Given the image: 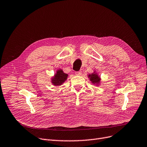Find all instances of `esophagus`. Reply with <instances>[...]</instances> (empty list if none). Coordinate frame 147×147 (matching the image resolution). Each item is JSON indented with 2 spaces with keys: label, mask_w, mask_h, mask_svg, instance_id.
Returning <instances> with one entry per match:
<instances>
[{
  "label": "esophagus",
  "mask_w": 147,
  "mask_h": 147,
  "mask_svg": "<svg viewBox=\"0 0 147 147\" xmlns=\"http://www.w3.org/2000/svg\"><path fill=\"white\" fill-rule=\"evenodd\" d=\"M75 74H76V75H78V76L81 75L82 74V71L80 70V71H76Z\"/></svg>",
  "instance_id": "esophagus-1"
}]
</instances>
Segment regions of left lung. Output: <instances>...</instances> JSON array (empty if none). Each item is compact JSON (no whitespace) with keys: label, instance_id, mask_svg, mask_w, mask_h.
<instances>
[{"label":"left lung","instance_id":"left-lung-1","mask_svg":"<svg viewBox=\"0 0 147 147\" xmlns=\"http://www.w3.org/2000/svg\"><path fill=\"white\" fill-rule=\"evenodd\" d=\"M88 77L90 78V79L92 82V83L97 84L100 82V78L96 73H92L91 74H89Z\"/></svg>","mask_w":147,"mask_h":147}]
</instances>
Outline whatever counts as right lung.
<instances>
[{
    "instance_id": "obj_1",
    "label": "right lung",
    "mask_w": 147,
    "mask_h": 147,
    "mask_svg": "<svg viewBox=\"0 0 147 147\" xmlns=\"http://www.w3.org/2000/svg\"><path fill=\"white\" fill-rule=\"evenodd\" d=\"M67 77V74L64 73L62 69H59L57 71L55 76L52 79L51 82L54 85H61L66 80Z\"/></svg>"
}]
</instances>
